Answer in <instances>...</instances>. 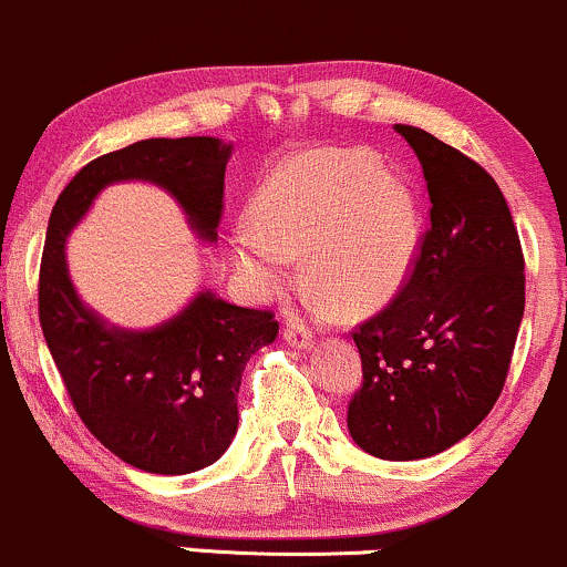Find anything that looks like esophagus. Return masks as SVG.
<instances>
[{"label":"esophagus","instance_id":"esophagus-1","mask_svg":"<svg viewBox=\"0 0 567 567\" xmlns=\"http://www.w3.org/2000/svg\"><path fill=\"white\" fill-rule=\"evenodd\" d=\"M284 340L289 342L291 348H297V351H308V348L313 346V332H310L302 321H286Z\"/></svg>","mask_w":567,"mask_h":567}]
</instances>
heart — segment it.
<instances>
[{
	"label": "heart",
	"mask_w": 567,
	"mask_h": 567,
	"mask_svg": "<svg viewBox=\"0 0 567 567\" xmlns=\"http://www.w3.org/2000/svg\"><path fill=\"white\" fill-rule=\"evenodd\" d=\"M254 230L230 251L262 289H278L291 257L346 316L380 310L415 265L421 219L412 187L364 150H310L289 157L249 203Z\"/></svg>",
	"instance_id": "heart-1"
}]
</instances>
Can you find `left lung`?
I'll return each mask as SVG.
<instances>
[{
  "instance_id": "1",
  "label": "left lung",
  "mask_w": 567,
  "mask_h": 567,
  "mask_svg": "<svg viewBox=\"0 0 567 567\" xmlns=\"http://www.w3.org/2000/svg\"><path fill=\"white\" fill-rule=\"evenodd\" d=\"M431 198V230L396 300L353 332L364 383L348 431L383 461L444 453L493 410L525 313V259L493 176L412 125Z\"/></svg>"
}]
</instances>
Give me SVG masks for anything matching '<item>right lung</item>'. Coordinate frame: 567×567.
Instances as JSON below:
<instances>
[{"instance_id":"right-lung-1","label":"right lung","mask_w":567,"mask_h":567,"mask_svg":"<svg viewBox=\"0 0 567 567\" xmlns=\"http://www.w3.org/2000/svg\"><path fill=\"white\" fill-rule=\"evenodd\" d=\"M233 144L214 136L144 138L95 157L63 187L44 235L40 323L50 355L87 431L150 474L212 466L238 431L246 361L270 346V310L238 308L203 289L152 329H123L80 300L66 238L110 184L150 182L182 206L203 244H216Z\"/></svg>"}]
</instances>
